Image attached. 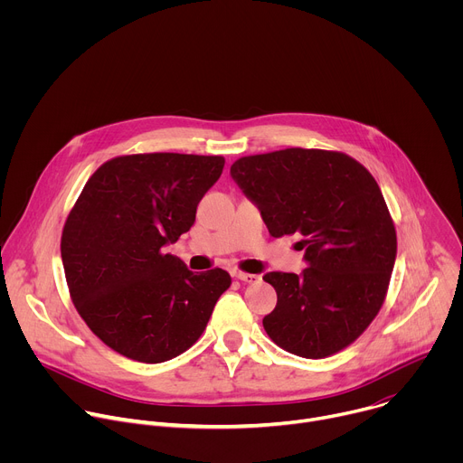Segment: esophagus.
Returning <instances> with one entry per match:
<instances>
[{
  "label": "esophagus",
  "mask_w": 463,
  "mask_h": 463,
  "mask_svg": "<svg viewBox=\"0 0 463 463\" xmlns=\"http://www.w3.org/2000/svg\"><path fill=\"white\" fill-rule=\"evenodd\" d=\"M234 279H238V280H241V282H247V284H256V282H260V277H258V275L241 273V271H234Z\"/></svg>",
  "instance_id": "1"
}]
</instances>
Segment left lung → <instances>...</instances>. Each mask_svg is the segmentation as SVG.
Instances as JSON below:
<instances>
[{
	"instance_id": "8db88e82",
	"label": "left lung",
	"mask_w": 463,
	"mask_h": 463,
	"mask_svg": "<svg viewBox=\"0 0 463 463\" xmlns=\"http://www.w3.org/2000/svg\"><path fill=\"white\" fill-rule=\"evenodd\" d=\"M231 175L273 238H304L309 268L302 275L263 277L279 298L263 317L271 341L306 359L350 346L379 313L398 250L373 175L343 152L315 148L240 157Z\"/></svg>"
}]
</instances>
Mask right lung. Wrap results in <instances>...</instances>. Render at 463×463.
Wrapping results in <instances>:
<instances>
[{"mask_svg":"<svg viewBox=\"0 0 463 463\" xmlns=\"http://www.w3.org/2000/svg\"><path fill=\"white\" fill-rule=\"evenodd\" d=\"M223 165L222 156H118L82 188L61 231L65 280L79 315L117 354L148 364L181 355L231 288L227 271L195 275L165 252L190 231Z\"/></svg>","mask_w":463,"mask_h":463,"instance_id":"obj_1","label":"right lung"}]
</instances>
